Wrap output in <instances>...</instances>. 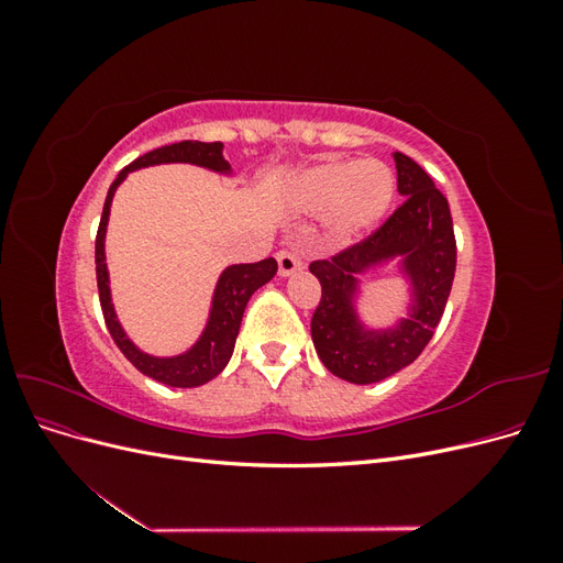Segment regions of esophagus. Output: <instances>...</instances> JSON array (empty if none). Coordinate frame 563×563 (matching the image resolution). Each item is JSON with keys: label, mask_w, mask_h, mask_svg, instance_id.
Returning a JSON list of instances; mask_svg holds the SVG:
<instances>
[{"label": "esophagus", "mask_w": 563, "mask_h": 563, "mask_svg": "<svg viewBox=\"0 0 563 563\" xmlns=\"http://www.w3.org/2000/svg\"><path fill=\"white\" fill-rule=\"evenodd\" d=\"M277 265H279V277H288L302 267V258L296 251L284 249L277 253Z\"/></svg>", "instance_id": "obj_1"}]
</instances>
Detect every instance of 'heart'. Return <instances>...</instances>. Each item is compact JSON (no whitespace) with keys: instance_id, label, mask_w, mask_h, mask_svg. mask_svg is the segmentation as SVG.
Instances as JSON below:
<instances>
[{"instance_id":"heart-1","label":"heart","mask_w":563,"mask_h":563,"mask_svg":"<svg viewBox=\"0 0 563 563\" xmlns=\"http://www.w3.org/2000/svg\"><path fill=\"white\" fill-rule=\"evenodd\" d=\"M395 187V174L378 159L323 162L294 178L291 197L302 211H327V234L347 244L380 223Z\"/></svg>"}]
</instances>
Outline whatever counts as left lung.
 <instances>
[{
	"label": "left lung",
	"instance_id": "8db88e82",
	"mask_svg": "<svg viewBox=\"0 0 563 563\" xmlns=\"http://www.w3.org/2000/svg\"><path fill=\"white\" fill-rule=\"evenodd\" d=\"M401 207L364 242L314 261L321 284L312 314V343L333 376L354 385L380 383L418 360L444 314L455 275V236L446 197L411 159L395 152ZM391 260L412 291L407 317L395 328L371 330L355 310L358 277Z\"/></svg>",
	"mask_w": 563,
	"mask_h": 563
}]
</instances>
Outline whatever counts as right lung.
I'll return each instance as SVG.
<instances>
[{
    "label": "right lung",
    "mask_w": 563,
    "mask_h": 563,
    "mask_svg": "<svg viewBox=\"0 0 563 563\" xmlns=\"http://www.w3.org/2000/svg\"><path fill=\"white\" fill-rule=\"evenodd\" d=\"M157 164H195L223 176L232 174V166L223 157V143H199V141H183V143L157 147L119 172V176L114 178V183L108 190L103 216H100V225L96 234V279H98L100 308H103L108 331L117 343V347L122 350L126 360L141 373H145L147 378L164 383L168 387H199L203 383L213 380L218 373L228 366L230 356L234 352L236 333H240V327H242L246 302L261 286H265L272 277L277 275V261L265 258L261 263H240L220 272L213 288L207 327H203L201 335L197 338V343L190 350L174 356H155V354L143 352L126 335L124 327L119 323L114 312L112 294H110V272L106 263V232H108V218H110V207H112V197L117 192V187L122 185L124 178L131 172H135V168L157 166Z\"/></svg>",
    "instance_id": "add662e5"
}]
</instances>
